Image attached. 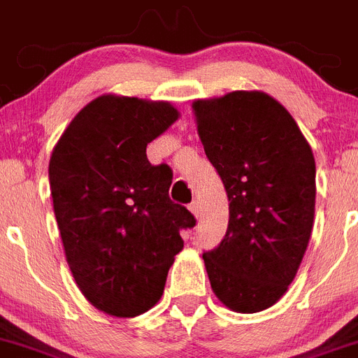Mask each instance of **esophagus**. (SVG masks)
<instances>
[{
    "mask_svg": "<svg viewBox=\"0 0 358 358\" xmlns=\"http://www.w3.org/2000/svg\"><path fill=\"white\" fill-rule=\"evenodd\" d=\"M189 208H191V212L194 214V217H199V214H201V203H199V199H194Z\"/></svg>",
    "mask_w": 358,
    "mask_h": 358,
    "instance_id": "34e87169",
    "label": "esophagus"
}]
</instances>
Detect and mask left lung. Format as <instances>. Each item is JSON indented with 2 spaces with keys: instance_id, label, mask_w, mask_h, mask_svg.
I'll return each instance as SVG.
<instances>
[{
  "instance_id": "1",
  "label": "left lung",
  "mask_w": 358,
  "mask_h": 358,
  "mask_svg": "<svg viewBox=\"0 0 358 358\" xmlns=\"http://www.w3.org/2000/svg\"><path fill=\"white\" fill-rule=\"evenodd\" d=\"M205 155L230 201L224 239L203 253L230 310H266L285 294L314 227L315 162L292 115L260 91L192 103Z\"/></svg>"
}]
</instances>
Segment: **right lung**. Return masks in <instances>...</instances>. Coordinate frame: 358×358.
<instances>
[{
  "label": "right lung",
  "instance_id": "1",
  "mask_svg": "<svg viewBox=\"0 0 358 358\" xmlns=\"http://www.w3.org/2000/svg\"><path fill=\"white\" fill-rule=\"evenodd\" d=\"M167 101L105 94L82 108L50 159L53 210L69 269L98 310L135 317L160 299L196 219L171 201V167L146 146L178 119Z\"/></svg>",
  "mask_w": 358,
  "mask_h": 358
}]
</instances>
